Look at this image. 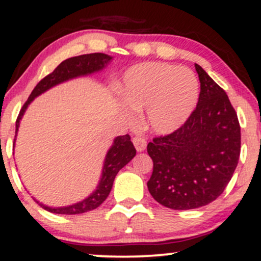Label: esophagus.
Here are the masks:
<instances>
[{
    "mask_svg": "<svg viewBox=\"0 0 261 261\" xmlns=\"http://www.w3.org/2000/svg\"><path fill=\"white\" fill-rule=\"evenodd\" d=\"M133 144L138 152H142L146 148V139L141 135H137L133 138Z\"/></svg>",
    "mask_w": 261,
    "mask_h": 261,
    "instance_id": "1",
    "label": "esophagus"
}]
</instances>
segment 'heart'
I'll return each instance as SVG.
<instances>
[{
    "instance_id": "1",
    "label": "heart",
    "mask_w": 261,
    "mask_h": 261,
    "mask_svg": "<svg viewBox=\"0 0 261 261\" xmlns=\"http://www.w3.org/2000/svg\"><path fill=\"white\" fill-rule=\"evenodd\" d=\"M122 94L137 109H147L148 121L158 133H170L191 115L198 99L197 77L188 67L165 63H142L123 76Z\"/></svg>"
}]
</instances>
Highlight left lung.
<instances>
[{
    "label": "left lung",
    "mask_w": 261,
    "mask_h": 261,
    "mask_svg": "<svg viewBox=\"0 0 261 261\" xmlns=\"http://www.w3.org/2000/svg\"><path fill=\"white\" fill-rule=\"evenodd\" d=\"M201 91L183 126L153 138L147 152L153 172L147 181L156 202L176 210L206 205L222 194L237 169L240 123L226 91L195 64Z\"/></svg>",
    "instance_id": "1"
}]
</instances>
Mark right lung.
I'll return each instance as SVG.
<instances>
[{
	"label": "right lung",
	"mask_w": 261,
	"mask_h": 261,
	"mask_svg": "<svg viewBox=\"0 0 261 261\" xmlns=\"http://www.w3.org/2000/svg\"><path fill=\"white\" fill-rule=\"evenodd\" d=\"M112 60V57L105 53H90V55H82L77 57H72L64 60L52 71L51 73L42 78V80L37 84V87L33 89L32 94L22 108H21L19 116L16 119V129H15V138L17 129L20 126V120L22 119L24 110L33 99L42 92L48 90L49 88L55 87V85L65 82L71 78L78 76H85V74L96 72V71L102 70L107 64ZM15 142V139H14ZM135 151L133 144L130 141V137L128 134L117 137L114 140V144L107 153L105 166H103L102 178L99 180V184L94 194L85 198L84 201L70 206H64V208H51V206L44 205L39 203V205L49 213L55 214H64V215H74V214H83L90 210H94L102 204L108 197L110 190L113 188L114 179H115L116 174L122 167L130 162L134 158Z\"/></svg>",
	"instance_id": "add662e5"
}]
</instances>
